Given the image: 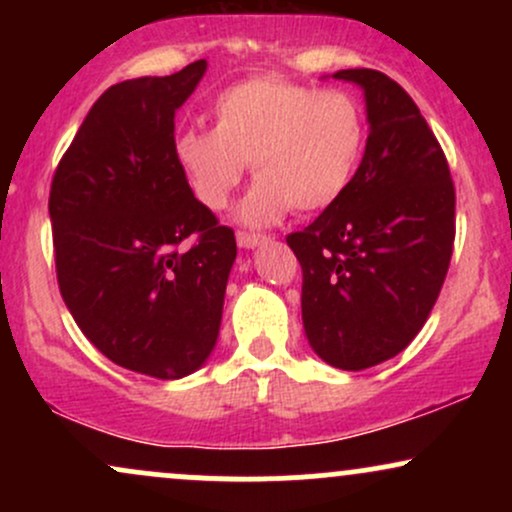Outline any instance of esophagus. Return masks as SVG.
Listing matches in <instances>:
<instances>
[{"label": "esophagus", "mask_w": 512, "mask_h": 512, "mask_svg": "<svg viewBox=\"0 0 512 512\" xmlns=\"http://www.w3.org/2000/svg\"><path fill=\"white\" fill-rule=\"evenodd\" d=\"M262 240H264V236H257V233H238V245H240V248H245V250L257 248Z\"/></svg>", "instance_id": "esophagus-1"}]
</instances>
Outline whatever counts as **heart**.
I'll return each mask as SVG.
<instances>
[{
	"label": "heart",
	"instance_id": "b5f03b06",
	"mask_svg": "<svg viewBox=\"0 0 512 512\" xmlns=\"http://www.w3.org/2000/svg\"><path fill=\"white\" fill-rule=\"evenodd\" d=\"M214 127L180 129L173 156L199 204L219 211L243 182L248 161L257 182L238 209L245 226L337 204L366 151L361 103L342 88H315L276 74L223 88L211 105Z\"/></svg>",
	"mask_w": 512,
	"mask_h": 512
}]
</instances>
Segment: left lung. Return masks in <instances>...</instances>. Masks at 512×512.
Returning a JSON list of instances; mask_svg holds the SVG:
<instances>
[{"instance_id":"obj_1","label":"left lung","mask_w":512,"mask_h":512,"mask_svg":"<svg viewBox=\"0 0 512 512\" xmlns=\"http://www.w3.org/2000/svg\"><path fill=\"white\" fill-rule=\"evenodd\" d=\"M366 96V154L349 190L286 236L303 269V327L322 361L363 370L397 356L431 315L455 243L448 158L416 103L375 69H342Z\"/></svg>"}]
</instances>
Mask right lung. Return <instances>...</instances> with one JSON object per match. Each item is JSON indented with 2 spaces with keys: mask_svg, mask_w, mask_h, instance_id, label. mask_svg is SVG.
<instances>
[{
  "mask_svg": "<svg viewBox=\"0 0 512 512\" xmlns=\"http://www.w3.org/2000/svg\"><path fill=\"white\" fill-rule=\"evenodd\" d=\"M204 72L197 60L110 86L50 187L57 284L74 322L117 366L158 380L195 373L214 351L238 252L173 156L175 110Z\"/></svg>",
  "mask_w": 512,
  "mask_h": 512,
  "instance_id": "1",
  "label": "right lung"
}]
</instances>
